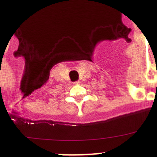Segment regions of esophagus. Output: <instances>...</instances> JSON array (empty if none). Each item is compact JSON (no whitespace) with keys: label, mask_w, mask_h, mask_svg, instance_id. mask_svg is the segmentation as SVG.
<instances>
[{"label":"esophagus","mask_w":157,"mask_h":157,"mask_svg":"<svg viewBox=\"0 0 157 157\" xmlns=\"http://www.w3.org/2000/svg\"><path fill=\"white\" fill-rule=\"evenodd\" d=\"M73 83H74L75 85H78V84L80 83V81H75V82H74Z\"/></svg>","instance_id":"obj_1"}]
</instances>
